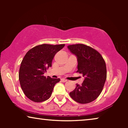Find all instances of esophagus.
I'll list each match as a JSON object with an SVG mask.
<instances>
[{"mask_svg":"<svg viewBox=\"0 0 128 128\" xmlns=\"http://www.w3.org/2000/svg\"><path fill=\"white\" fill-rule=\"evenodd\" d=\"M61 81H62V82H67L68 80H66V79H65V78H61Z\"/></svg>","mask_w":128,"mask_h":128,"instance_id":"esophagus-1","label":"esophagus"}]
</instances>
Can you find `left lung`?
<instances>
[{"instance_id":"1","label":"left lung","mask_w":128,"mask_h":128,"mask_svg":"<svg viewBox=\"0 0 128 128\" xmlns=\"http://www.w3.org/2000/svg\"><path fill=\"white\" fill-rule=\"evenodd\" d=\"M68 48L78 60L77 72L83 74L84 80L69 93L73 100L87 104L97 98L102 92L106 78V62L98 52L84 44L68 45Z\"/></svg>"}]
</instances>
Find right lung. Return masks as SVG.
Returning <instances> with one entry per match:
<instances>
[{"label":"right lung","instance_id":"add662e5","mask_svg":"<svg viewBox=\"0 0 128 128\" xmlns=\"http://www.w3.org/2000/svg\"><path fill=\"white\" fill-rule=\"evenodd\" d=\"M64 44H42L27 52L19 70V81L24 93L34 102H42L51 96L55 84L60 78L44 76L46 69L51 67L54 56Z\"/></svg>","mask_w":128,"mask_h":128}]
</instances>
